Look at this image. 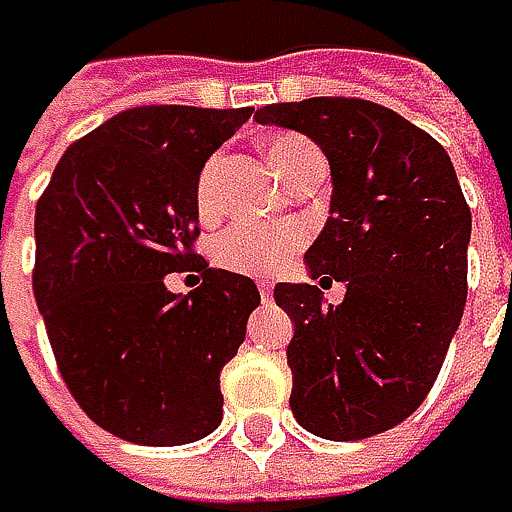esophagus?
Segmentation results:
<instances>
[{"label":"esophagus","mask_w":512,"mask_h":512,"mask_svg":"<svg viewBox=\"0 0 512 512\" xmlns=\"http://www.w3.org/2000/svg\"><path fill=\"white\" fill-rule=\"evenodd\" d=\"M258 291H261L264 303H270V297H273V285H270L267 279H261V282H258Z\"/></svg>","instance_id":"1"}]
</instances>
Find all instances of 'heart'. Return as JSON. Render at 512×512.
Returning a JSON list of instances; mask_svg holds the SVG:
<instances>
[{
	"label": "heart",
	"mask_w": 512,
	"mask_h": 512,
	"mask_svg": "<svg viewBox=\"0 0 512 512\" xmlns=\"http://www.w3.org/2000/svg\"><path fill=\"white\" fill-rule=\"evenodd\" d=\"M315 145L306 136L282 133L270 142V160L279 175H285L300 154L312 151ZM218 178H221V154H212L200 175H197V212L203 218L218 215ZM306 242V227L297 221L282 224H261V221H236L215 239V264L239 273V276H270L276 273L291 254Z\"/></svg>",
	"instance_id": "b5f03b06"
}]
</instances>
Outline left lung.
Instances as JSON below:
<instances>
[{
    "instance_id": "obj_1",
    "label": "left lung",
    "mask_w": 512,
    "mask_h": 512,
    "mask_svg": "<svg viewBox=\"0 0 512 512\" xmlns=\"http://www.w3.org/2000/svg\"><path fill=\"white\" fill-rule=\"evenodd\" d=\"M258 124L309 136L331 163V218L306 251L317 285L279 282L294 321L291 413L315 437L364 440L428 397L467 300L470 209L446 148L385 105L312 96L264 105Z\"/></svg>"
}]
</instances>
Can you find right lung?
I'll return each mask as SVG.
<instances>
[{"mask_svg":"<svg viewBox=\"0 0 512 512\" xmlns=\"http://www.w3.org/2000/svg\"><path fill=\"white\" fill-rule=\"evenodd\" d=\"M248 118L251 108H127L66 148L35 206L32 291L60 376L121 440L178 446L221 425V370L261 294L194 251L197 175ZM169 272L204 282L172 295Z\"/></svg>","mask_w":512,"mask_h":512,"instance_id":"1","label":"right lung"}]
</instances>
